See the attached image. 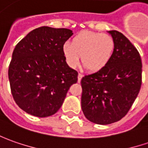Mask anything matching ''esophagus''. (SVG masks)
<instances>
[{
	"label": "esophagus",
	"instance_id": "34e87169",
	"mask_svg": "<svg viewBox=\"0 0 148 148\" xmlns=\"http://www.w3.org/2000/svg\"><path fill=\"white\" fill-rule=\"evenodd\" d=\"M83 74H81V73H79V75H78V80H79V82H80L81 81V79H82V78H83Z\"/></svg>",
	"mask_w": 148,
	"mask_h": 148
}]
</instances>
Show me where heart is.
I'll use <instances>...</instances> for the list:
<instances>
[{
    "mask_svg": "<svg viewBox=\"0 0 148 148\" xmlns=\"http://www.w3.org/2000/svg\"><path fill=\"white\" fill-rule=\"evenodd\" d=\"M62 50L70 67H77L82 56L84 67L97 72L110 62L115 51V42L108 34L84 31L74 37L72 43L65 42Z\"/></svg>",
    "mask_w": 148,
    "mask_h": 148,
    "instance_id": "obj_1",
    "label": "heart"
}]
</instances>
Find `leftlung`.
<instances>
[{"label": "left lung", "mask_w": 148, "mask_h": 148, "mask_svg": "<svg viewBox=\"0 0 148 148\" xmlns=\"http://www.w3.org/2000/svg\"><path fill=\"white\" fill-rule=\"evenodd\" d=\"M115 51L107 65L81 80V106L85 117L97 125L119 121L129 112L142 85L139 52L123 33L108 31Z\"/></svg>", "instance_id": "1"}]
</instances>
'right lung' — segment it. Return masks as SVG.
Listing matches in <instances>:
<instances>
[{
	"instance_id": "right-lung-1",
	"label": "right lung",
	"mask_w": 148,
	"mask_h": 148,
	"mask_svg": "<svg viewBox=\"0 0 148 148\" xmlns=\"http://www.w3.org/2000/svg\"><path fill=\"white\" fill-rule=\"evenodd\" d=\"M73 35L68 28L33 29L14 49L8 76L13 98L29 115L47 117L61 107L78 72L66 64L63 45Z\"/></svg>"
}]
</instances>
